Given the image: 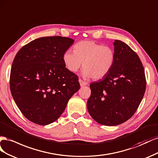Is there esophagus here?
<instances>
[{"instance_id": "esophagus-1", "label": "esophagus", "mask_w": 158, "mask_h": 158, "mask_svg": "<svg viewBox=\"0 0 158 158\" xmlns=\"http://www.w3.org/2000/svg\"><path fill=\"white\" fill-rule=\"evenodd\" d=\"M79 83H80L81 87L85 86V85H87L88 84V83H87V82H86V81H83L82 79H79Z\"/></svg>"}]
</instances>
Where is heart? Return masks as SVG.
<instances>
[{
  "mask_svg": "<svg viewBox=\"0 0 158 158\" xmlns=\"http://www.w3.org/2000/svg\"><path fill=\"white\" fill-rule=\"evenodd\" d=\"M73 51H66L63 61L71 72H77L82 65L83 75L95 80L104 78L113 67L115 52L109 46H103L91 40H83L76 43Z\"/></svg>",
  "mask_w": 158,
  "mask_h": 158,
  "instance_id": "b5f03b06",
  "label": "heart"
}]
</instances>
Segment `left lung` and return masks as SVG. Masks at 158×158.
Here are the masks:
<instances>
[{"label": "left lung", "mask_w": 158, "mask_h": 158, "mask_svg": "<svg viewBox=\"0 0 158 158\" xmlns=\"http://www.w3.org/2000/svg\"><path fill=\"white\" fill-rule=\"evenodd\" d=\"M115 61L104 78L90 84L87 109L92 118L105 126L130 119L137 110L146 87L145 72L137 53L120 40L113 43Z\"/></svg>", "instance_id": "8db88e82"}]
</instances>
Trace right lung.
<instances>
[{"instance_id":"right-lung-1","label":"right lung","mask_w":158,"mask_h":158,"mask_svg":"<svg viewBox=\"0 0 158 158\" xmlns=\"http://www.w3.org/2000/svg\"><path fill=\"white\" fill-rule=\"evenodd\" d=\"M74 40L42 37L18 52L10 76L12 96L27 119L39 125L56 121L80 89L78 76L67 69L63 56Z\"/></svg>"}]
</instances>
